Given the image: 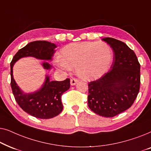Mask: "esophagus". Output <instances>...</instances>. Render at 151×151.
<instances>
[{"label": "esophagus", "mask_w": 151, "mask_h": 151, "mask_svg": "<svg viewBox=\"0 0 151 151\" xmlns=\"http://www.w3.org/2000/svg\"><path fill=\"white\" fill-rule=\"evenodd\" d=\"M78 82V81L77 79H76V78H72V79H71V81H70V83H71V86H74L77 84Z\"/></svg>", "instance_id": "obj_1"}]
</instances>
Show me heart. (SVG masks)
I'll return each mask as SVG.
<instances>
[{
	"label": "heart",
	"instance_id": "obj_1",
	"mask_svg": "<svg viewBox=\"0 0 151 151\" xmlns=\"http://www.w3.org/2000/svg\"><path fill=\"white\" fill-rule=\"evenodd\" d=\"M112 58L111 49L105 43L82 42L66 45L55 64L63 70L76 68V73L81 79L94 80L106 73Z\"/></svg>",
	"mask_w": 151,
	"mask_h": 151
}]
</instances>
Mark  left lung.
<instances>
[{"instance_id":"1","label":"left lung","mask_w":151,"mask_h":151,"mask_svg":"<svg viewBox=\"0 0 151 151\" xmlns=\"http://www.w3.org/2000/svg\"><path fill=\"white\" fill-rule=\"evenodd\" d=\"M113 52L109 72L88 84V106L100 116L111 117L127 110L139 91L140 65L134 51L113 38L102 39Z\"/></svg>"}]
</instances>
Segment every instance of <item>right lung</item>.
Here are the masks:
<instances>
[{"label": "right lung", "mask_w": 151, "mask_h": 151, "mask_svg": "<svg viewBox=\"0 0 151 151\" xmlns=\"http://www.w3.org/2000/svg\"><path fill=\"white\" fill-rule=\"evenodd\" d=\"M56 45L45 40L34 41L28 43L18 50L10 64L11 67V86L15 100L22 110L40 119H50L57 116L63 111V105L61 96L70 88V80L64 81H51L46 75L42 86L34 92L24 93L18 86L13 76V67L22 58L33 57L42 60H51ZM42 66L45 69H51V65L43 61Z\"/></svg>", "instance_id": "right-lung-1"}]
</instances>
